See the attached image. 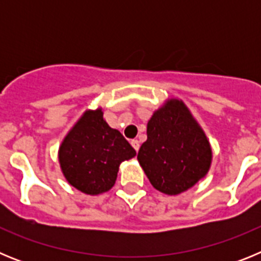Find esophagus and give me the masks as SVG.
<instances>
[{
	"label": "esophagus",
	"instance_id": "1",
	"mask_svg": "<svg viewBox=\"0 0 261 261\" xmlns=\"http://www.w3.org/2000/svg\"><path fill=\"white\" fill-rule=\"evenodd\" d=\"M130 144H132V146L135 147V150L138 151V149H140V141H138V140H132Z\"/></svg>",
	"mask_w": 261,
	"mask_h": 261
}]
</instances>
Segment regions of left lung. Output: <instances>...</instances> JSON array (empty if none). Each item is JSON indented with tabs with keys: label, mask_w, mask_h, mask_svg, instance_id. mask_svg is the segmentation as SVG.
Instances as JSON below:
<instances>
[{
	"label": "left lung",
	"mask_w": 261,
	"mask_h": 261,
	"mask_svg": "<svg viewBox=\"0 0 261 261\" xmlns=\"http://www.w3.org/2000/svg\"><path fill=\"white\" fill-rule=\"evenodd\" d=\"M146 133L137 159L155 190L179 195L206 175L211 146L180 100L168 102L154 112Z\"/></svg>",
	"instance_id": "1"
}]
</instances>
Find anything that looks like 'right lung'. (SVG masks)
Listing matches in <instances>:
<instances>
[{
    "instance_id": "obj_1",
    "label": "right lung",
    "mask_w": 261,
    "mask_h": 261,
    "mask_svg": "<svg viewBox=\"0 0 261 261\" xmlns=\"http://www.w3.org/2000/svg\"><path fill=\"white\" fill-rule=\"evenodd\" d=\"M135 155L136 150L123 135L103 120L102 110L85 112L59 151L66 180L87 195L111 190L120 163Z\"/></svg>"
}]
</instances>
